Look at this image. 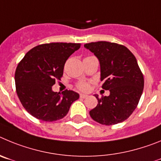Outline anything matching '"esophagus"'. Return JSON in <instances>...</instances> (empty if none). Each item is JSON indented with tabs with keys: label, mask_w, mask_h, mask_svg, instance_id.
<instances>
[{
	"label": "esophagus",
	"mask_w": 161,
	"mask_h": 161,
	"mask_svg": "<svg viewBox=\"0 0 161 161\" xmlns=\"http://www.w3.org/2000/svg\"><path fill=\"white\" fill-rule=\"evenodd\" d=\"M87 97H88L87 95H84V94H80V98H87Z\"/></svg>",
	"instance_id": "34e87169"
}]
</instances>
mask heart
I'll use <instances>...</instances> for the list:
<instances>
[{
	"mask_svg": "<svg viewBox=\"0 0 161 161\" xmlns=\"http://www.w3.org/2000/svg\"><path fill=\"white\" fill-rule=\"evenodd\" d=\"M77 86L79 90L82 91H86L89 90L90 85L87 82H84V81H82V82H79V83L77 84Z\"/></svg>",
	"mask_w": 161,
	"mask_h": 161,
	"instance_id": "b5f03b06",
	"label": "heart"
}]
</instances>
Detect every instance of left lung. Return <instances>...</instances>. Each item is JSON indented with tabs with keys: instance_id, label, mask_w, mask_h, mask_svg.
<instances>
[{
	"instance_id": "8db88e82",
	"label": "left lung",
	"mask_w": 161,
	"mask_h": 161,
	"mask_svg": "<svg viewBox=\"0 0 161 161\" xmlns=\"http://www.w3.org/2000/svg\"><path fill=\"white\" fill-rule=\"evenodd\" d=\"M100 63L102 88L109 90V96L98 98L90 111L95 121L104 125L124 122L136 108L144 90V75L136 57L126 46L109 42L84 45Z\"/></svg>"
}]
</instances>
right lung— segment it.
<instances>
[{
	"label": "right lung",
	"mask_w": 161,
	"mask_h": 161,
	"mask_svg": "<svg viewBox=\"0 0 161 161\" xmlns=\"http://www.w3.org/2000/svg\"><path fill=\"white\" fill-rule=\"evenodd\" d=\"M80 46L79 43L63 42L39 45L27 52L18 63L16 91L30 115L46 122L66 116L79 95L68 90L61 95L52 91V86L55 80H61L66 60Z\"/></svg>",
	"instance_id": "add662e5"
}]
</instances>
